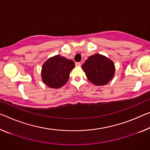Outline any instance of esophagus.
Wrapping results in <instances>:
<instances>
[{
	"label": "esophagus",
	"instance_id": "esophagus-1",
	"mask_svg": "<svg viewBox=\"0 0 150 150\" xmlns=\"http://www.w3.org/2000/svg\"><path fill=\"white\" fill-rule=\"evenodd\" d=\"M75 65L76 66H81V63H80V62H76Z\"/></svg>",
	"mask_w": 150,
	"mask_h": 150
}]
</instances>
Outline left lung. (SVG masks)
Returning <instances> with one entry per match:
<instances>
[{
    "instance_id": "8db88e82",
    "label": "left lung",
    "mask_w": 150,
    "mask_h": 150,
    "mask_svg": "<svg viewBox=\"0 0 150 150\" xmlns=\"http://www.w3.org/2000/svg\"><path fill=\"white\" fill-rule=\"evenodd\" d=\"M87 78L96 86H104L113 78L115 73L114 62L103 55L95 54L88 57L82 66Z\"/></svg>"
}]
</instances>
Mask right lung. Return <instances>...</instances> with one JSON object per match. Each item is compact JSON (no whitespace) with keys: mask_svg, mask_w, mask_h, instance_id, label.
Returning a JSON list of instances; mask_svg holds the SVG:
<instances>
[{"mask_svg":"<svg viewBox=\"0 0 150 150\" xmlns=\"http://www.w3.org/2000/svg\"><path fill=\"white\" fill-rule=\"evenodd\" d=\"M74 67V62L72 59L60 55L50 57L42 66V81L50 88H61L68 82L70 72Z\"/></svg>","mask_w":150,"mask_h":150,"instance_id":"right-lung-1","label":"right lung"}]
</instances>
